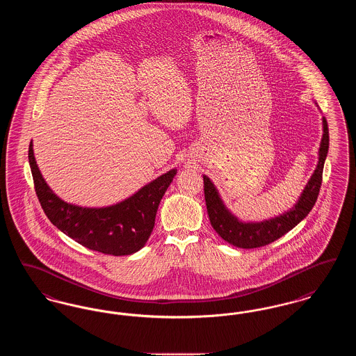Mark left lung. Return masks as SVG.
<instances>
[{"label": "left lung", "instance_id": "8db88e82", "mask_svg": "<svg viewBox=\"0 0 356 356\" xmlns=\"http://www.w3.org/2000/svg\"><path fill=\"white\" fill-rule=\"evenodd\" d=\"M330 136L327 120L323 118V137L319 148V161L316 170L311 179L308 180L305 191L302 192L298 203L295 204L289 211L270 220L259 221V222H243L238 220L235 215H232L227 207L222 203L220 195L209 180V177L203 176L204 196L211 225L218 232V235L228 241L229 244L251 250L267 245L279 237L286 235L295 225L305 219L314 208L318 200L319 191L322 186L323 167L328 153Z\"/></svg>", "mask_w": 356, "mask_h": 356}]
</instances>
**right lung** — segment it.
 I'll use <instances>...</instances> for the list:
<instances>
[{"instance_id":"obj_1","label":"right lung","mask_w":356,"mask_h":356,"mask_svg":"<svg viewBox=\"0 0 356 356\" xmlns=\"http://www.w3.org/2000/svg\"><path fill=\"white\" fill-rule=\"evenodd\" d=\"M28 157L35 195L51 224L86 248L113 256L135 254L145 245L159 204L177 172L168 170L115 205L86 208L67 203L51 191L37 167L32 143Z\"/></svg>"}]
</instances>
